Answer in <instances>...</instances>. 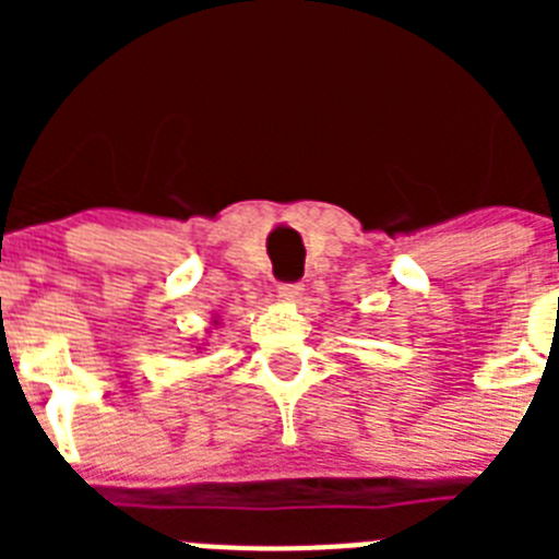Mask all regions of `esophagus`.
<instances>
[{"instance_id":"34e87169","label":"esophagus","mask_w":559,"mask_h":559,"mask_svg":"<svg viewBox=\"0 0 559 559\" xmlns=\"http://www.w3.org/2000/svg\"><path fill=\"white\" fill-rule=\"evenodd\" d=\"M276 290H280V296H283V299H288V302H296V299L305 294V285L302 283H283Z\"/></svg>"}]
</instances>
